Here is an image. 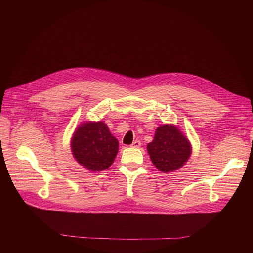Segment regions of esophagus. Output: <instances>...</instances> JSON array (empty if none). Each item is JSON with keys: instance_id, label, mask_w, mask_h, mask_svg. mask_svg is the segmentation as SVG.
Wrapping results in <instances>:
<instances>
[{"instance_id": "obj_1", "label": "esophagus", "mask_w": 253, "mask_h": 253, "mask_svg": "<svg viewBox=\"0 0 253 253\" xmlns=\"http://www.w3.org/2000/svg\"><path fill=\"white\" fill-rule=\"evenodd\" d=\"M141 146V142L138 141V140H135L132 144H131V147H134V148H139Z\"/></svg>"}]
</instances>
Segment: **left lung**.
<instances>
[{
	"mask_svg": "<svg viewBox=\"0 0 253 253\" xmlns=\"http://www.w3.org/2000/svg\"><path fill=\"white\" fill-rule=\"evenodd\" d=\"M189 140L176 126L164 124L155 131L147 151L155 167L163 173L172 172L182 167L191 155Z\"/></svg>",
	"mask_w": 253,
	"mask_h": 253,
	"instance_id": "obj_1",
	"label": "left lung"
}]
</instances>
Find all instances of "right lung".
Listing matches in <instances>:
<instances>
[{
	"mask_svg": "<svg viewBox=\"0 0 253 253\" xmlns=\"http://www.w3.org/2000/svg\"><path fill=\"white\" fill-rule=\"evenodd\" d=\"M118 140L103 121L82 123L71 140L72 154L78 163L90 171L109 168L118 153Z\"/></svg>",
	"mask_w": 253,
	"mask_h": 253,
	"instance_id": "obj_1",
	"label": "right lung"
}]
</instances>
